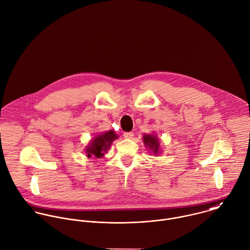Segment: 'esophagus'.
<instances>
[{
	"mask_svg": "<svg viewBox=\"0 0 250 250\" xmlns=\"http://www.w3.org/2000/svg\"><path fill=\"white\" fill-rule=\"evenodd\" d=\"M133 132H125L124 133V137L125 138V139H131L132 137H133Z\"/></svg>",
	"mask_w": 250,
	"mask_h": 250,
	"instance_id": "1",
	"label": "esophagus"
}]
</instances>
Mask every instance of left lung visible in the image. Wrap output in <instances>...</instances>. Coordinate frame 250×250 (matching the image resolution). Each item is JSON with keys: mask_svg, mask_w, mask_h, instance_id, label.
<instances>
[{"mask_svg": "<svg viewBox=\"0 0 250 250\" xmlns=\"http://www.w3.org/2000/svg\"><path fill=\"white\" fill-rule=\"evenodd\" d=\"M143 142L149 152L152 155L159 156L161 155V146H160V139L157 137L156 134H143Z\"/></svg>", "mask_w": 250, "mask_h": 250, "instance_id": "obj_1", "label": "left lung"}]
</instances>
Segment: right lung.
<instances>
[{
	"mask_svg": "<svg viewBox=\"0 0 250 250\" xmlns=\"http://www.w3.org/2000/svg\"><path fill=\"white\" fill-rule=\"evenodd\" d=\"M118 134L114 130H109L107 132H102L95 135L85 148V154L87 158L94 157L96 159H101L105 153L110 149L111 144L114 140L118 139Z\"/></svg>",
	"mask_w": 250,
	"mask_h": 250,
	"instance_id": "add662e5",
	"label": "right lung"
}]
</instances>
